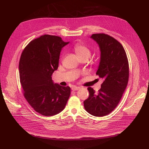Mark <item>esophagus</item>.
Wrapping results in <instances>:
<instances>
[{
    "label": "esophagus",
    "instance_id": "esophagus-1",
    "mask_svg": "<svg viewBox=\"0 0 149 149\" xmlns=\"http://www.w3.org/2000/svg\"><path fill=\"white\" fill-rule=\"evenodd\" d=\"M80 88L78 87V86H74V87L72 88V90H73V91H77V90H79Z\"/></svg>",
    "mask_w": 149,
    "mask_h": 149
}]
</instances>
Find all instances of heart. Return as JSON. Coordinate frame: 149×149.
<instances>
[{
  "label": "heart",
  "mask_w": 149,
  "mask_h": 149,
  "mask_svg": "<svg viewBox=\"0 0 149 149\" xmlns=\"http://www.w3.org/2000/svg\"><path fill=\"white\" fill-rule=\"evenodd\" d=\"M73 49L79 58L83 57H86L87 58H88L91 55L90 49L86 46V45L83 44L81 42H79L75 44Z\"/></svg>",
  "instance_id": "obj_1"
}]
</instances>
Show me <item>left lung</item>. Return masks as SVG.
<instances>
[{
	"label": "left lung",
	"mask_w": 149,
	"mask_h": 149,
	"mask_svg": "<svg viewBox=\"0 0 149 149\" xmlns=\"http://www.w3.org/2000/svg\"><path fill=\"white\" fill-rule=\"evenodd\" d=\"M100 47L101 56L96 75L103 79L101 88L95 92L88 87L89 97L83 102L87 112L94 116H106L118 106L127 87L129 77L127 56L122 45L105 33L91 36Z\"/></svg>",
	"instance_id": "8db88e82"
}]
</instances>
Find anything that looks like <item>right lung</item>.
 <instances>
[{"label": "right lung", "instance_id": "1", "mask_svg": "<svg viewBox=\"0 0 149 149\" xmlns=\"http://www.w3.org/2000/svg\"><path fill=\"white\" fill-rule=\"evenodd\" d=\"M68 43L59 36L44 35L30 42L21 54L19 70L24 96L43 116L60 113L70 96L69 86L54 85L52 79L58 68L61 49Z\"/></svg>", "mask_w": 149, "mask_h": 149}]
</instances>
